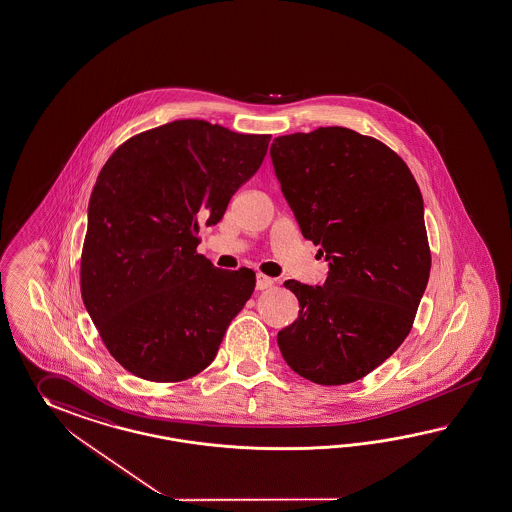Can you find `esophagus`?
<instances>
[{"instance_id":"obj_1","label":"esophagus","mask_w":512,"mask_h":512,"mask_svg":"<svg viewBox=\"0 0 512 512\" xmlns=\"http://www.w3.org/2000/svg\"><path fill=\"white\" fill-rule=\"evenodd\" d=\"M270 287H274V279L268 275L257 274V290H266Z\"/></svg>"}]
</instances>
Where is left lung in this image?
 I'll return each instance as SVG.
<instances>
[{
	"mask_svg": "<svg viewBox=\"0 0 512 512\" xmlns=\"http://www.w3.org/2000/svg\"><path fill=\"white\" fill-rule=\"evenodd\" d=\"M270 155L301 235L329 261L324 287L285 281L301 309L277 344L312 383L359 381L403 344L424 296L422 192L396 151L346 127L277 137Z\"/></svg>",
	"mask_w": 512,
	"mask_h": 512,
	"instance_id": "1",
	"label": "left lung"
}]
</instances>
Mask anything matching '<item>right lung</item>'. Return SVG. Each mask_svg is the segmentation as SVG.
<instances>
[{
  "label": "right lung",
  "mask_w": 512,
  "mask_h": 512,
  "mask_svg": "<svg viewBox=\"0 0 512 512\" xmlns=\"http://www.w3.org/2000/svg\"><path fill=\"white\" fill-rule=\"evenodd\" d=\"M270 138L175 120L125 140L101 168L88 203L81 296L127 372L177 383L214 361L253 294L255 272L216 268L196 251L198 233L222 220Z\"/></svg>",
  "instance_id": "add662e5"
}]
</instances>
